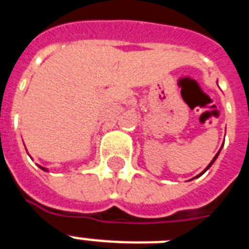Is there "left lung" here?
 <instances>
[{
    "instance_id": "obj_1",
    "label": "left lung",
    "mask_w": 249,
    "mask_h": 249,
    "mask_svg": "<svg viewBox=\"0 0 249 249\" xmlns=\"http://www.w3.org/2000/svg\"><path fill=\"white\" fill-rule=\"evenodd\" d=\"M221 148H222V146H221ZM221 148H220V151H218V152H217V154H216V156H214V158H213V159H212V161H211V163H209V164H208V165H207V168H205V169H204V170H203V172H201V173H200V174H197V176H196V177H195V178H197V177H200L201 174H204V173H205V172H207V170H208V169H209V168H211V166H212V164H213V163H214V161H216V159H217V158H218V155H220V152H221Z\"/></svg>"
}]
</instances>
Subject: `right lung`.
Listing matches in <instances>:
<instances>
[{"mask_svg":"<svg viewBox=\"0 0 249 249\" xmlns=\"http://www.w3.org/2000/svg\"><path fill=\"white\" fill-rule=\"evenodd\" d=\"M40 168H41V169H42V170H45V172H48V169H46V168H44V166H40Z\"/></svg>","mask_w":249,"mask_h":249,"instance_id":"right-lung-1","label":"right lung"}]
</instances>
